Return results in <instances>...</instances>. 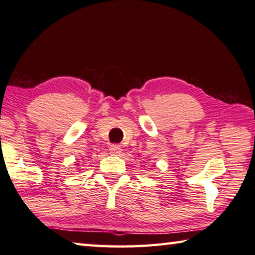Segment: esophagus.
I'll use <instances>...</instances> for the list:
<instances>
[{
	"instance_id": "1",
	"label": "esophagus",
	"mask_w": 255,
	"mask_h": 255,
	"mask_svg": "<svg viewBox=\"0 0 255 255\" xmlns=\"http://www.w3.org/2000/svg\"><path fill=\"white\" fill-rule=\"evenodd\" d=\"M109 152H111L112 155H120L121 152H122V148H121L119 144H112V146L109 147Z\"/></svg>"
}]
</instances>
